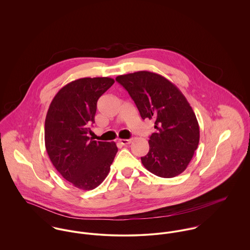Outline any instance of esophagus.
Returning <instances> with one entry per match:
<instances>
[{
    "label": "esophagus",
    "mask_w": 250,
    "mask_h": 250,
    "mask_svg": "<svg viewBox=\"0 0 250 250\" xmlns=\"http://www.w3.org/2000/svg\"><path fill=\"white\" fill-rule=\"evenodd\" d=\"M119 143H121L122 145H128L132 143V140H118Z\"/></svg>",
    "instance_id": "34e87169"
}]
</instances>
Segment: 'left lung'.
Instances as JSON below:
<instances>
[{"label": "left lung", "instance_id": "1", "mask_svg": "<svg viewBox=\"0 0 250 250\" xmlns=\"http://www.w3.org/2000/svg\"><path fill=\"white\" fill-rule=\"evenodd\" d=\"M115 80L128 91L142 118L155 122L149 152L142 157L144 167L163 178L181 174L199 143V125L186 97L175 84L153 72L120 75Z\"/></svg>", "mask_w": 250, "mask_h": 250}]
</instances>
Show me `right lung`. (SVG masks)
Listing matches in <instances>:
<instances>
[{
    "label": "right lung",
    "instance_id": "right-lung-1",
    "mask_svg": "<svg viewBox=\"0 0 250 250\" xmlns=\"http://www.w3.org/2000/svg\"><path fill=\"white\" fill-rule=\"evenodd\" d=\"M113 83L107 77L73 81L56 94L46 115L48 156L63 178L83 190H91L105 180L117 153L115 143L87 136L95 122L97 101Z\"/></svg>",
    "mask_w": 250,
    "mask_h": 250
}]
</instances>
